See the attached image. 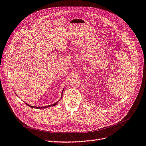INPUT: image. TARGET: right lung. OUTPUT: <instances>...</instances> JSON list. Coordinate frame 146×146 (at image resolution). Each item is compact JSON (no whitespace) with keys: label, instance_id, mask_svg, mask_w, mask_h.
<instances>
[{"label":"right lung","instance_id":"obj_1","mask_svg":"<svg viewBox=\"0 0 146 146\" xmlns=\"http://www.w3.org/2000/svg\"><path fill=\"white\" fill-rule=\"evenodd\" d=\"M64 89H63V90H64ZM62 93H63V91H62V97H61V99L62 98ZM58 102L59 101H58L56 103H54V104H53V105H49V106H43V107H35V106H31V105H28L27 103H26V105H27L28 106H30V108H36V109H43V108H48V107H50V106H55V105H56L57 104H58Z\"/></svg>","mask_w":146,"mask_h":146}]
</instances>
